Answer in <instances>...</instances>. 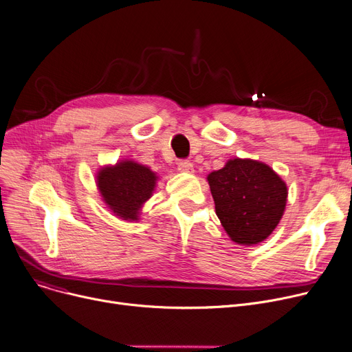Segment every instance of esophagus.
Here are the masks:
<instances>
[{"instance_id": "1", "label": "esophagus", "mask_w": 352, "mask_h": 352, "mask_svg": "<svg viewBox=\"0 0 352 352\" xmlns=\"http://www.w3.org/2000/svg\"><path fill=\"white\" fill-rule=\"evenodd\" d=\"M177 169L184 173H192L193 172V163L188 159H182L177 162Z\"/></svg>"}]
</instances>
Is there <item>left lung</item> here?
Instances as JSON below:
<instances>
[{"mask_svg":"<svg viewBox=\"0 0 352 352\" xmlns=\"http://www.w3.org/2000/svg\"><path fill=\"white\" fill-rule=\"evenodd\" d=\"M216 214L239 244L252 245L273 233L287 203V186L264 163L233 159L208 176Z\"/></svg>","mask_w":352,"mask_h":352,"instance_id":"left-lung-1","label":"left lung"}]
</instances>
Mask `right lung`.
I'll return each mask as SVG.
<instances>
[{
	"mask_svg": "<svg viewBox=\"0 0 352 352\" xmlns=\"http://www.w3.org/2000/svg\"><path fill=\"white\" fill-rule=\"evenodd\" d=\"M155 183V173L132 160L102 169L98 175V188L103 200L123 220H138V212L152 196Z\"/></svg>",
	"mask_w": 352,
	"mask_h": 352,
	"instance_id": "add662e5",
	"label": "right lung"
}]
</instances>
